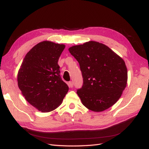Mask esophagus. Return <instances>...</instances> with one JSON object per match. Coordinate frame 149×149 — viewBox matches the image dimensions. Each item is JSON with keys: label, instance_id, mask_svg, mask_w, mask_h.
Returning <instances> with one entry per match:
<instances>
[{"label": "esophagus", "instance_id": "1", "mask_svg": "<svg viewBox=\"0 0 149 149\" xmlns=\"http://www.w3.org/2000/svg\"><path fill=\"white\" fill-rule=\"evenodd\" d=\"M73 85H74V83H73V81L68 82V86L70 88H73Z\"/></svg>", "mask_w": 149, "mask_h": 149}]
</instances>
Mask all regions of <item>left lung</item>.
Instances as JSON below:
<instances>
[{
	"label": "left lung",
	"mask_w": 149,
	"mask_h": 149,
	"mask_svg": "<svg viewBox=\"0 0 149 149\" xmlns=\"http://www.w3.org/2000/svg\"><path fill=\"white\" fill-rule=\"evenodd\" d=\"M68 50L79 63L83 78L77 94L83 104L94 112L104 111L118 101L127 81L124 61L105 45L90 41Z\"/></svg>",
	"instance_id": "obj_1"
}]
</instances>
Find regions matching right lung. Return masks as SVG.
Instances as JSON below:
<instances>
[{
	"label": "right lung",
	"instance_id": "right-lung-1",
	"mask_svg": "<svg viewBox=\"0 0 149 149\" xmlns=\"http://www.w3.org/2000/svg\"><path fill=\"white\" fill-rule=\"evenodd\" d=\"M65 45L43 41L26 53L17 75L19 88L31 105L42 112L55 109L69 90L58 61Z\"/></svg>",
	"mask_w": 149,
	"mask_h": 149
}]
</instances>
